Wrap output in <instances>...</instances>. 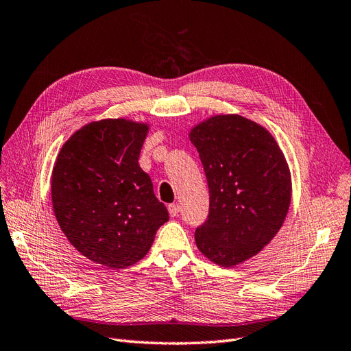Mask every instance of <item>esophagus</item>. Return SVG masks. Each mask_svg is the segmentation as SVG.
Here are the masks:
<instances>
[{"instance_id": "obj_1", "label": "esophagus", "mask_w": 351, "mask_h": 351, "mask_svg": "<svg viewBox=\"0 0 351 351\" xmlns=\"http://www.w3.org/2000/svg\"><path fill=\"white\" fill-rule=\"evenodd\" d=\"M168 212H169V215H171V217H177L178 212H180V206L177 204L168 205Z\"/></svg>"}]
</instances>
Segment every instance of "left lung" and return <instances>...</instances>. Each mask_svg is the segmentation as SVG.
<instances>
[{
  "label": "left lung",
  "mask_w": 351,
  "mask_h": 351,
  "mask_svg": "<svg viewBox=\"0 0 351 351\" xmlns=\"http://www.w3.org/2000/svg\"><path fill=\"white\" fill-rule=\"evenodd\" d=\"M205 169L209 214L197 249L230 268L258 254L289 212V165L268 130L241 115H217L190 133Z\"/></svg>",
  "instance_id": "obj_1"
}]
</instances>
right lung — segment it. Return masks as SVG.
<instances>
[{
    "instance_id": "right-lung-1",
    "label": "right lung",
    "mask_w": 351,
    "mask_h": 351,
    "mask_svg": "<svg viewBox=\"0 0 351 351\" xmlns=\"http://www.w3.org/2000/svg\"><path fill=\"white\" fill-rule=\"evenodd\" d=\"M146 124L89 123L61 147L52 169L56 218L83 256L124 268L151 249L168 210L139 167Z\"/></svg>"
}]
</instances>
